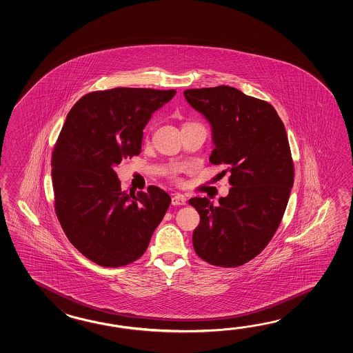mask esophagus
<instances>
[{
	"instance_id": "1",
	"label": "esophagus",
	"mask_w": 353,
	"mask_h": 353,
	"mask_svg": "<svg viewBox=\"0 0 353 353\" xmlns=\"http://www.w3.org/2000/svg\"><path fill=\"white\" fill-rule=\"evenodd\" d=\"M187 203V198L183 194H174L172 198V204L173 205H184Z\"/></svg>"
}]
</instances>
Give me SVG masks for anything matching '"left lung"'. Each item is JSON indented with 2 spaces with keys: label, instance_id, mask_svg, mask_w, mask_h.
I'll use <instances>...</instances> for the list:
<instances>
[{
  "label": "left lung",
  "instance_id": "left-lung-1",
  "mask_svg": "<svg viewBox=\"0 0 353 353\" xmlns=\"http://www.w3.org/2000/svg\"><path fill=\"white\" fill-rule=\"evenodd\" d=\"M212 128L210 161L228 165L232 188L213 205L192 198L201 216L193 246L202 260L236 268L252 260L276 232L294 184L285 128L275 108L228 85L184 90Z\"/></svg>",
  "mask_w": 353,
  "mask_h": 353
}]
</instances>
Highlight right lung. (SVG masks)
I'll use <instances>...</instances> for the list:
<instances>
[{
	"label": "right lung",
	"instance_id": "1",
	"mask_svg": "<svg viewBox=\"0 0 353 353\" xmlns=\"http://www.w3.org/2000/svg\"><path fill=\"white\" fill-rule=\"evenodd\" d=\"M176 90L113 88L83 96L69 111L52 155L55 213L68 240L90 261L119 268L146 251L172 198L121 190L114 166L141 152L151 114Z\"/></svg>",
	"mask_w": 353,
	"mask_h": 353
}]
</instances>
